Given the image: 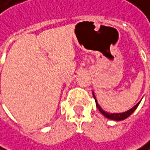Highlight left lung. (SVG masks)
<instances>
[{"instance_id": "1", "label": "left lung", "mask_w": 150, "mask_h": 150, "mask_svg": "<svg viewBox=\"0 0 150 150\" xmlns=\"http://www.w3.org/2000/svg\"><path fill=\"white\" fill-rule=\"evenodd\" d=\"M93 98H94V100H95L96 106H97V108L99 109V111H100L105 117H107V118H109V119H112V120H115V121H121V120H124V119L127 118L129 116L131 115V114L135 112V110L137 108V106L139 105V104L141 102V101H139L136 105H134L132 108H130L129 110L125 112H120V113H109V112H105L102 108L100 107V105L98 104V101H97V100H96V98H95V95H94L93 92Z\"/></svg>"}]
</instances>
